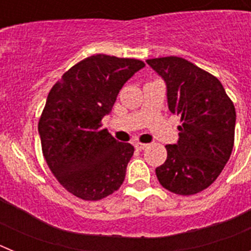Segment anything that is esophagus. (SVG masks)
Here are the masks:
<instances>
[{"label": "esophagus", "instance_id": "esophagus-1", "mask_svg": "<svg viewBox=\"0 0 251 251\" xmlns=\"http://www.w3.org/2000/svg\"><path fill=\"white\" fill-rule=\"evenodd\" d=\"M134 147H136L137 150L142 151V150H146V148L148 147V145H146V143H136V145H134Z\"/></svg>", "mask_w": 251, "mask_h": 251}]
</instances>
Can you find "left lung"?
I'll return each instance as SVG.
<instances>
[{
	"mask_svg": "<svg viewBox=\"0 0 251 251\" xmlns=\"http://www.w3.org/2000/svg\"><path fill=\"white\" fill-rule=\"evenodd\" d=\"M167 85L168 108L181 117L179 139L166 146L167 159L156 168L166 190L199 194L214 183L230 158L235 106L216 76L178 56L148 59Z\"/></svg>",
	"mask_w": 251,
	"mask_h": 251,
	"instance_id": "left-lung-1",
	"label": "left lung"
}]
</instances>
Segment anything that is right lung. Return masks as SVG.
<instances>
[{
	"mask_svg": "<svg viewBox=\"0 0 251 251\" xmlns=\"http://www.w3.org/2000/svg\"><path fill=\"white\" fill-rule=\"evenodd\" d=\"M145 63L97 54L64 73L51 88L39 121L43 154L66 191L98 201L122 186L134 148L115 141L101 119L124 83Z\"/></svg>",
	"mask_w": 251,
	"mask_h": 251,
	"instance_id": "add662e5",
	"label": "right lung"
}]
</instances>
